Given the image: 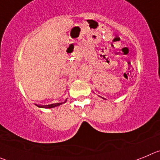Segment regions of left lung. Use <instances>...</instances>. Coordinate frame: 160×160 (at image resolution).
I'll use <instances>...</instances> for the list:
<instances>
[{"label": "left lung", "mask_w": 160, "mask_h": 160, "mask_svg": "<svg viewBox=\"0 0 160 160\" xmlns=\"http://www.w3.org/2000/svg\"><path fill=\"white\" fill-rule=\"evenodd\" d=\"M103 98V99H105V98Z\"/></svg>", "instance_id": "left-lung-1"}]
</instances>
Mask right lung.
I'll use <instances>...</instances> for the list:
<instances>
[{"mask_svg":"<svg viewBox=\"0 0 160 160\" xmlns=\"http://www.w3.org/2000/svg\"><path fill=\"white\" fill-rule=\"evenodd\" d=\"M67 101V99H66V101L63 102H59V103H53V104H49V105H46V106H39L37 105V107H38L39 108H44V109H51V108H54V107H57L58 106L62 105L63 103H65Z\"/></svg>","mask_w":160,"mask_h":160,"instance_id":"add662e5","label":"right lung"}]
</instances>
